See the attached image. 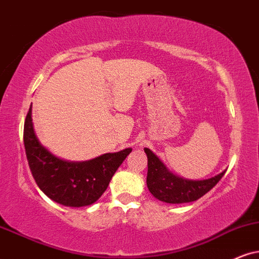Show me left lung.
Returning <instances> with one entry per match:
<instances>
[{
	"label": "left lung",
	"mask_w": 259,
	"mask_h": 259,
	"mask_svg": "<svg viewBox=\"0 0 259 259\" xmlns=\"http://www.w3.org/2000/svg\"><path fill=\"white\" fill-rule=\"evenodd\" d=\"M145 153L148 158L147 186L150 194L159 201L172 204L197 201L218 184L226 172L204 181H189L173 175L150 149L145 148Z\"/></svg>",
	"instance_id": "1"
}]
</instances>
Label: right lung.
<instances>
[{"label":"right lung","instance_id":"add662e5","mask_svg":"<svg viewBox=\"0 0 259 259\" xmlns=\"http://www.w3.org/2000/svg\"><path fill=\"white\" fill-rule=\"evenodd\" d=\"M24 143L29 168L39 189L52 201L67 207H84L99 199L114 172L132 153V148H126L81 162L57 158L35 135L32 105L25 120Z\"/></svg>","mask_w":259,"mask_h":259}]
</instances>
